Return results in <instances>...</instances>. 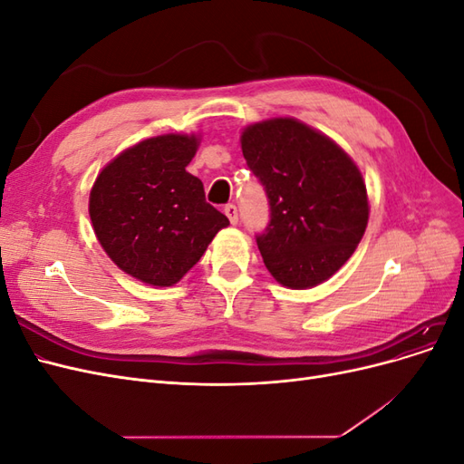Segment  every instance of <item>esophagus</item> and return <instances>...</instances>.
<instances>
[{
    "label": "esophagus",
    "instance_id": "1",
    "mask_svg": "<svg viewBox=\"0 0 464 464\" xmlns=\"http://www.w3.org/2000/svg\"><path fill=\"white\" fill-rule=\"evenodd\" d=\"M224 213H227V217L230 218V222L232 224H237V208H236V205H227L224 207Z\"/></svg>",
    "mask_w": 464,
    "mask_h": 464
}]
</instances>
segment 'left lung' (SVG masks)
Returning <instances> with one entry per match:
<instances>
[{"mask_svg":"<svg viewBox=\"0 0 464 464\" xmlns=\"http://www.w3.org/2000/svg\"><path fill=\"white\" fill-rule=\"evenodd\" d=\"M242 152L269 199L271 220L256 236L266 269L296 290L333 276L368 227L366 184L354 160L294 118L249 125Z\"/></svg>","mask_w":464,"mask_h":464,"instance_id":"left-lung-1","label":"left lung"}]
</instances>
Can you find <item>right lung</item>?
Masks as SVG:
<instances>
[{"label":"right lung","mask_w":464,"mask_h":464,"mask_svg":"<svg viewBox=\"0 0 464 464\" xmlns=\"http://www.w3.org/2000/svg\"><path fill=\"white\" fill-rule=\"evenodd\" d=\"M198 147L195 135L145 139L118 154L92 186L89 215L98 242L123 273L147 285H176L230 224L186 170Z\"/></svg>","instance_id":"add662e5"}]
</instances>
